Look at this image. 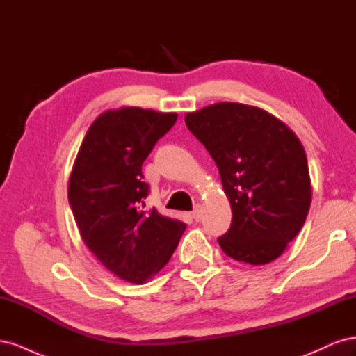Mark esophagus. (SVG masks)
<instances>
[{
	"instance_id": "obj_1",
	"label": "esophagus",
	"mask_w": 356,
	"mask_h": 356,
	"mask_svg": "<svg viewBox=\"0 0 356 356\" xmlns=\"http://www.w3.org/2000/svg\"><path fill=\"white\" fill-rule=\"evenodd\" d=\"M191 217L195 218L196 221H200V218H202V207H199V204H197V207H196L195 209H193Z\"/></svg>"
}]
</instances>
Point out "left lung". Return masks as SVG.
Returning <instances> with one entry per match:
<instances>
[{"label": "left lung", "instance_id": "obj_1", "mask_svg": "<svg viewBox=\"0 0 356 356\" xmlns=\"http://www.w3.org/2000/svg\"><path fill=\"white\" fill-rule=\"evenodd\" d=\"M186 124L217 163L232 207L221 250L252 266L276 260L303 227L312 202L300 139L270 113L238 102L187 113Z\"/></svg>", "mask_w": 356, "mask_h": 356}]
</instances>
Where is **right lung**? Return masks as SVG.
<instances>
[{
    "instance_id": "right-lung-1",
    "label": "right lung",
    "mask_w": 356,
    "mask_h": 356,
    "mask_svg": "<svg viewBox=\"0 0 356 356\" xmlns=\"http://www.w3.org/2000/svg\"><path fill=\"white\" fill-rule=\"evenodd\" d=\"M177 113L139 106L104 111L86 134L68 182V199L86 246L126 282L145 284L163 268L186 222L145 211L143 163L175 124Z\"/></svg>"
}]
</instances>
